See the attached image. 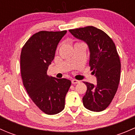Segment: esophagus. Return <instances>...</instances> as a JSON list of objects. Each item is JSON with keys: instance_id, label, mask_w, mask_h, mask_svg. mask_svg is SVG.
I'll use <instances>...</instances> for the list:
<instances>
[{"instance_id": "obj_1", "label": "esophagus", "mask_w": 135, "mask_h": 135, "mask_svg": "<svg viewBox=\"0 0 135 135\" xmlns=\"http://www.w3.org/2000/svg\"><path fill=\"white\" fill-rule=\"evenodd\" d=\"M80 83V81L78 80H76V79H73L72 80V84H78Z\"/></svg>"}]
</instances>
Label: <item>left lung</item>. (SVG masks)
I'll return each instance as SVG.
<instances>
[{
    "label": "left lung",
    "instance_id": "obj_1",
    "mask_svg": "<svg viewBox=\"0 0 135 135\" xmlns=\"http://www.w3.org/2000/svg\"><path fill=\"white\" fill-rule=\"evenodd\" d=\"M69 31L88 44L90 70H93L97 81L96 85L84 82L87 91L83 97V104L91 111H103L112 101L120 80L121 62L115 44L104 31L93 26Z\"/></svg>",
    "mask_w": 135,
    "mask_h": 135
}]
</instances>
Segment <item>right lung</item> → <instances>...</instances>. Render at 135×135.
<instances>
[{
    "label": "right lung",
    "mask_w": 135,
    "mask_h": 135,
    "mask_svg": "<svg viewBox=\"0 0 135 135\" xmlns=\"http://www.w3.org/2000/svg\"><path fill=\"white\" fill-rule=\"evenodd\" d=\"M66 31H42L34 34L23 47L20 67L23 84L28 96L45 114L54 115L65 108L70 80L47 74L57 46Z\"/></svg>",
    "instance_id": "obj_1"
}]
</instances>
